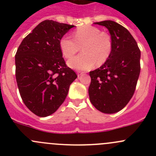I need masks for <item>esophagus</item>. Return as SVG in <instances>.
I'll return each mask as SVG.
<instances>
[{"instance_id":"obj_1","label":"esophagus","mask_w":156,"mask_h":156,"mask_svg":"<svg viewBox=\"0 0 156 156\" xmlns=\"http://www.w3.org/2000/svg\"><path fill=\"white\" fill-rule=\"evenodd\" d=\"M77 73H78V76L80 77V76H81V75H84V72H80V71H78V72H77Z\"/></svg>"}]
</instances>
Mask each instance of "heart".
Segmentation results:
<instances>
[{
  "label": "heart",
  "instance_id": "obj_1",
  "mask_svg": "<svg viewBox=\"0 0 156 156\" xmlns=\"http://www.w3.org/2000/svg\"><path fill=\"white\" fill-rule=\"evenodd\" d=\"M74 39L63 36L59 41L62 54L67 59L72 58L81 48L82 53L69 60L71 68L87 70L97 63L101 66L108 60L112 52V41L108 33L97 27L84 26L73 33Z\"/></svg>",
  "mask_w": 156,
  "mask_h": 156
}]
</instances>
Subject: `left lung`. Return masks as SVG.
Masks as SVG:
<instances>
[{
	"label": "left lung",
	"mask_w": 156,
	"mask_h": 156,
	"mask_svg": "<svg viewBox=\"0 0 156 156\" xmlns=\"http://www.w3.org/2000/svg\"><path fill=\"white\" fill-rule=\"evenodd\" d=\"M107 28L112 52L100 68L90 72L88 93L97 110L112 114L122 110L134 94L140 72V50L128 30L111 20L95 23Z\"/></svg>",
	"instance_id": "8db88e82"
}]
</instances>
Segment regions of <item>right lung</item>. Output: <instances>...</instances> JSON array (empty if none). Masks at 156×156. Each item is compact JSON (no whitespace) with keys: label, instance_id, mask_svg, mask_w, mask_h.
I'll return each instance as SVG.
<instances>
[{"label":"right lung","instance_id":"right-lung-1","mask_svg":"<svg viewBox=\"0 0 156 156\" xmlns=\"http://www.w3.org/2000/svg\"><path fill=\"white\" fill-rule=\"evenodd\" d=\"M72 25L44 20L20 44L15 56L16 79L23 103L46 117L63 103L76 73L66 64L59 41Z\"/></svg>","mask_w":156,"mask_h":156}]
</instances>
